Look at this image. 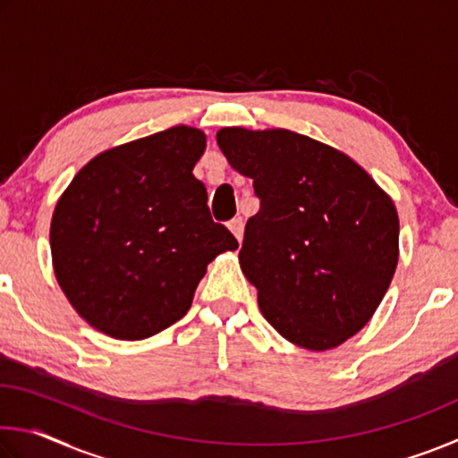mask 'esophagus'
I'll list each match as a JSON object with an SVG mask.
<instances>
[{"mask_svg": "<svg viewBox=\"0 0 458 458\" xmlns=\"http://www.w3.org/2000/svg\"><path fill=\"white\" fill-rule=\"evenodd\" d=\"M228 228H230L232 234L236 236L238 242H242V234H244V222H242V218H232L228 222Z\"/></svg>", "mask_w": 458, "mask_h": 458, "instance_id": "esophagus-1", "label": "esophagus"}]
</instances>
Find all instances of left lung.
I'll return each instance as SVG.
<instances>
[{
    "label": "left lung",
    "instance_id": "left-lung-1",
    "mask_svg": "<svg viewBox=\"0 0 458 458\" xmlns=\"http://www.w3.org/2000/svg\"><path fill=\"white\" fill-rule=\"evenodd\" d=\"M228 164L252 180L240 265L265 319L291 344L325 352L355 335L398 265L392 199L333 147L293 131H218Z\"/></svg>",
    "mask_w": 458,
    "mask_h": 458
}]
</instances>
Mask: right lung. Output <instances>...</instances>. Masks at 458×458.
Returning a JSON list of instances; mask_svg holds the SVG:
<instances>
[{"instance_id": "add662e5", "label": "right lung", "mask_w": 458, "mask_h": 458, "mask_svg": "<svg viewBox=\"0 0 458 458\" xmlns=\"http://www.w3.org/2000/svg\"><path fill=\"white\" fill-rule=\"evenodd\" d=\"M204 147L198 129L161 131L97 155L62 193L54 273L92 327L127 341L167 329L188 313L208 262L238 248L191 174Z\"/></svg>"}]
</instances>
